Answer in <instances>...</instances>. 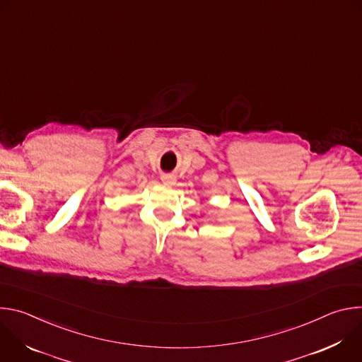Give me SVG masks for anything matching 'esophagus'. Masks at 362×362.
I'll return each instance as SVG.
<instances>
[{"mask_svg":"<svg viewBox=\"0 0 362 362\" xmlns=\"http://www.w3.org/2000/svg\"><path fill=\"white\" fill-rule=\"evenodd\" d=\"M162 182H163V185H166V186H173V185L176 183V177H173V176H170V175H163V176H162Z\"/></svg>","mask_w":362,"mask_h":362,"instance_id":"esophagus-1","label":"esophagus"}]
</instances>
